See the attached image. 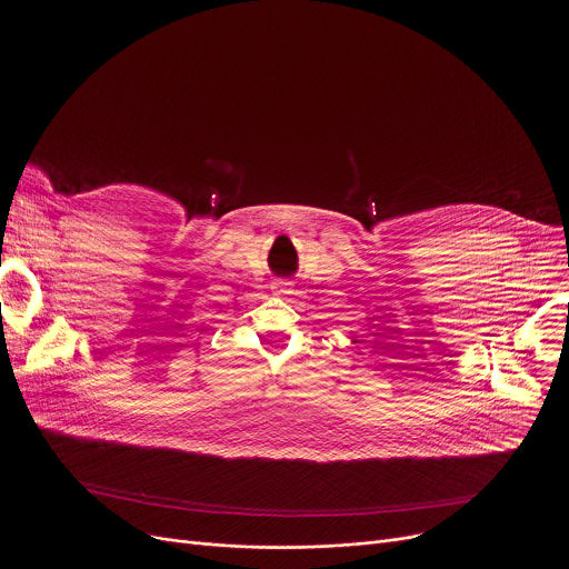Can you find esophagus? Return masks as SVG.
<instances>
[{
    "mask_svg": "<svg viewBox=\"0 0 569 569\" xmlns=\"http://www.w3.org/2000/svg\"><path fill=\"white\" fill-rule=\"evenodd\" d=\"M272 292H274L277 297H292V295H297V292H295V283H292V281H286V279L274 281V283H272Z\"/></svg>",
    "mask_w": 569,
    "mask_h": 569,
    "instance_id": "esophagus-1",
    "label": "esophagus"
}]
</instances>
